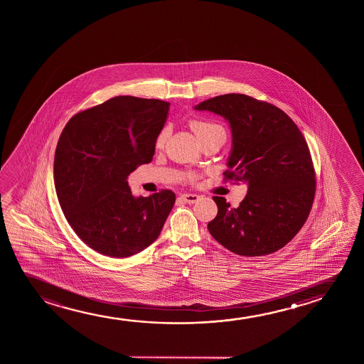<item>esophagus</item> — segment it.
<instances>
[{"mask_svg": "<svg viewBox=\"0 0 364 364\" xmlns=\"http://www.w3.org/2000/svg\"><path fill=\"white\" fill-rule=\"evenodd\" d=\"M181 199L184 200V203L186 204H195L200 200L199 195L196 194H183L181 195Z\"/></svg>", "mask_w": 364, "mask_h": 364, "instance_id": "esophagus-1", "label": "esophagus"}]
</instances>
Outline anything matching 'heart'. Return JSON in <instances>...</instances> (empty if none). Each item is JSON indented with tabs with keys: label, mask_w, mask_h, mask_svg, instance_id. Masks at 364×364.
Listing matches in <instances>:
<instances>
[{
	"label": "heart",
	"mask_w": 364,
	"mask_h": 364,
	"mask_svg": "<svg viewBox=\"0 0 364 364\" xmlns=\"http://www.w3.org/2000/svg\"><path fill=\"white\" fill-rule=\"evenodd\" d=\"M191 128L194 129L196 135L200 136V135L204 134L206 132L216 129V128H220V127L219 125L208 123V122H200V120H196V122H193V123H191ZM166 139H168V129L165 128V129L160 132L159 135H158V138H156V146H159V148L160 146H163V145L165 144Z\"/></svg>",
	"instance_id": "1"
}]
</instances>
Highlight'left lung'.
<instances>
[{"label": "left lung", "instance_id": "left-lung-1", "mask_svg": "<svg viewBox=\"0 0 364 364\" xmlns=\"http://www.w3.org/2000/svg\"><path fill=\"white\" fill-rule=\"evenodd\" d=\"M229 122L232 146L226 179L247 185L237 209L214 196L211 236L241 256L282 249L309 218L316 191L309 145L294 120L274 105L245 95H218L195 105Z\"/></svg>", "mask_w": 364, "mask_h": 364}]
</instances>
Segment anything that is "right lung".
Listing matches in <instances>:
<instances>
[{"label":"right lung","instance_id":"right-lung-1","mask_svg":"<svg viewBox=\"0 0 364 364\" xmlns=\"http://www.w3.org/2000/svg\"><path fill=\"white\" fill-rule=\"evenodd\" d=\"M170 103L119 95L70 118L55 148V191L65 219L100 254L129 257L159 237L175 203L161 190L134 196L128 175L148 164Z\"/></svg>","mask_w":364,"mask_h":364}]
</instances>
